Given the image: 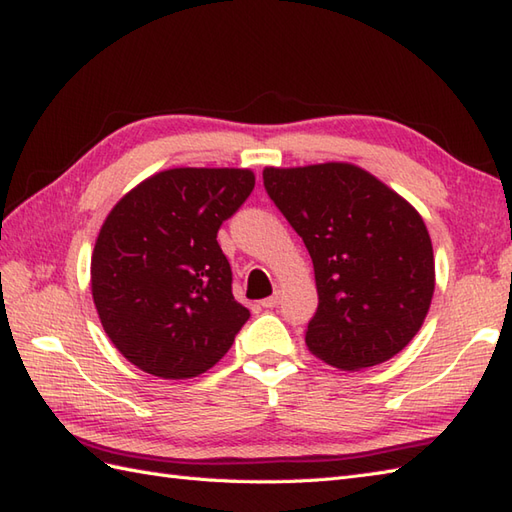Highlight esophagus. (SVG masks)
Listing matches in <instances>:
<instances>
[{
	"mask_svg": "<svg viewBox=\"0 0 512 512\" xmlns=\"http://www.w3.org/2000/svg\"><path fill=\"white\" fill-rule=\"evenodd\" d=\"M280 302H282V295H280V291H278V293H273L271 297L263 299V306H265V308H276V306H280Z\"/></svg>",
	"mask_w": 512,
	"mask_h": 512,
	"instance_id": "1",
	"label": "esophagus"
}]
</instances>
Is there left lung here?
I'll return each mask as SVG.
<instances>
[{
  "mask_svg": "<svg viewBox=\"0 0 512 512\" xmlns=\"http://www.w3.org/2000/svg\"><path fill=\"white\" fill-rule=\"evenodd\" d=\"M263 180L313 258L319 306L308 350L345 371L402 352L434 293L432 241L417 210L350 162L265 167Z\"/></svg>",
  "mask_w": 512,
  "mask_h": 512,
  "instance_id": "1",
  "label": "left lung"
}]
</instances>
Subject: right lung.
<instances>
[{"label":"right lung","mask_w":512,"mask_h":512,"mask_svg":"<svg viewBox=\"0 0 512 512\" xmlns=\"http://www.w3.org/2000/svg\"><path fill=\"white\" fill-rule=\"evenodd\" d=\"M249 169L178 167L110 210L91 258L99 321L132 365L165 380L215 367L249 310L232 295L221 223L254 191Z\"/></svg>","instance_id":"right-lung-1"}]
</instances>
